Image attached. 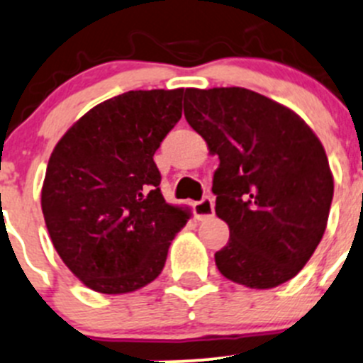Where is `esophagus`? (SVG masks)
<instances>
[{
  "mask_svg": "<svg viewBox=\"0 0 363 363\" xmlns=\"http://www.w3.org/2000/svg\"><path fill=\"white\" fill-rule=\"evenodd\" d=\"M194 215L197 220H206L211 218L215 215V201L211 197L206 196L199 201V203L194 204Z\"/></svg>",
  "mask_w": 363,
  "mask_h": 363,
  "instance_id": "1",
  "label": "esophagus"
}]
</instances>
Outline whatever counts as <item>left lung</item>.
Wrapping results in <instances>:
<instances>
[{"mask_svg":"<svg viewBox=\"0 0 363 363\" xmlns=\"http://www.w3.org/2000/svg\"><path fill=\"white\" fill-rule=\"evenodd\" d=\"M185 118L218 155L215 211L229 242L218 271L250 289L292 279L323 238L334 197L316 134L283 104L242 87L186 89Z\"/></svg>","mask_w":363,"mask_h":363,"instance_id":"8db88e82","label":"left lung"}]
</instances>
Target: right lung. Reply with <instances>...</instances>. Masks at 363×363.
<instances>
[{"label": "right lung", "mask_w": 363, "mask_h": 363, "mask_svg": "<svg viewBox=\"0 0 363 363\" xmlns=\"http://www.w3.org/2000/svg\"><path fill=\"white\" fill-rule=\"evenodd\" d=\"M183 89L129 91L104 101L61 138L42 209L54 248L84 285L127 294L154 281L189 220L160 192L157 148L182 118Z\"/></svg>", "instance_id": "obj_1"}]
</instances>
